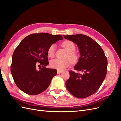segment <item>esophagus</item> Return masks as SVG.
I'll return each mask as SVG.
<instances>
[{"label": "esophagus", "instance_id": "34e87169", "mask_svg": "<svg viewBox=\"0 0 121 121\" xmlns=\"http://www.w3.org/2000/svg\"><path fill=\"white\" fill-rule=\"evenodd\" d=\"M62 71H60V70H57V74H60L61 73H62Z\"/></svg>", "mask_w": 121, "mask_h": 121}]
</instances>
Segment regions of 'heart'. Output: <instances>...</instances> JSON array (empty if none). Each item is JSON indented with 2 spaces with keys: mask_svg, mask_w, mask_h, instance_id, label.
I'll use <instances>...</instances> for the list:
<instances>
[{
  "mask_svg": "<svg viewBox=\"0 0 121 121\" xmlns=\"http://www.w3.org/2000/svg\"><path fill=\"white\" fill-rule=\"evenodd\" d=\"M63 46L67 50V53L65 54V59H58L56 58L52 60L50 62V65L52 68L56 69L57 70L63 71L68 68L71 64V61L73 63H75L78 59V56L76 52H74L76 47L75 44L73 42L66 40L63 42ZM56 44H52L50 45L47 49V55L50 57H53L56 52ZM69 59H68V58Z\"/></svg>",
  "mask_w": 121,
  "mask_h": 121,
  "instance_id": "1",
  "label": "heart"
}]
</instances>
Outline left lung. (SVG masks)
<instances>
[{"label": "left lung", "instance_id": "1", "mask_svg": "<svg viewBox=\"0 0 121 121\" xmlns=\"http://www.w3.org/2000/svg\"><path fill=\"white\" fill-rule=\"evenodd\" d=\"M64 37L77 45L81 56L74 69L84 72L81 74L69 71L70 77L65 86L75 97H88L96 92L104 81L107 73V58L100 46L88 36L76 34Z\"/></svg>", "mask_w": 121, "mask_h": 121}]
</instances>
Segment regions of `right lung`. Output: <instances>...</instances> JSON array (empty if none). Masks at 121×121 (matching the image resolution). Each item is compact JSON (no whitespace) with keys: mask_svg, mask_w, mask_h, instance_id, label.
<instances>
[{"mask_svg":"<svg viewBox=\"0 0 121 121\" xmlns=\"http://www.w3.org/2000/svg\"><path fill=\"white\" fill-rule=\"evenodd\" d=\"M63 37L46 33L29 35L22 40L13 54L10 71L16 85L24 92L37 95L45 91L57 74L48 65L47 49ZM43 67L37 70L38 66Z\"/></svg>","mask_w":121,"mask_h":121,"instance_id":"obj_1","label":"right lung"}]
</instances>
